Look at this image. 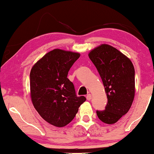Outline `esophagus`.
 <instances>
[{
  "label": "esophagus",
  "mask_w": 154,
  "mask_h": 154,
  "mask_svg": "<svg viewBox=\"0 0 154 154\" xmlns=\"http://www.w3.org/2000/svg\"><path fill=\"white\" fill-rule=\"evenodd\" d=\"M86 98H87V100H91V98H92V95H91V94H88L87 96H86Z\"/></svg>",
  "instance_id": "34e87169"
}]
</instances>
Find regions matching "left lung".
<instances>
[{
	"instance_id": "8db88e82",
	"label": "left lung",
	"mask_w": 154,
	"mask_h": 154,
	"mask_svg": "<svg viewBox=\"0 0 154 154\" xmlns=\"http://www.w3.org/2000/svg\"><path fill=\"white\" fill-rule=\"evenodd\" d=\"M88 56L101 77L108 98L106 109L97 111V116L103 123L113 125L128 112L133 102L134 66L128 56L108 44L95 48Z\"/></svg>"
}]
</instances>
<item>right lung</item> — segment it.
Returning <instances> with one entry per match:
<instances>
[{
  "label": "right lung",
  "instance_id": "obj_1",
  "mask_svg": "<svg viewBox=\"0 0 154 154\" xmlns=\"http://www.w3.org/2000/svg\"><path fill=\"white\" fill-rule=\"evenodd\" d=\"M79 56V53L54 49L32 67V102L40 116L54 126L62 128L71 122L86 100L84 96L76 95L73 83L67 78Z\"/></svg>",
  "mask_w": 154,
  "mask_h": 154
}]
</instances>
